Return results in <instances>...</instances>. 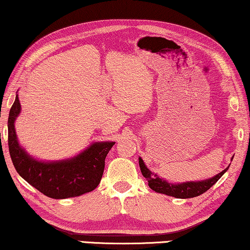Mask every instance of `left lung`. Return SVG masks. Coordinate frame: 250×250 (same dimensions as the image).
<instances>
[{"mask_svg":"<svg viewBox=\"0 0 250 250\" xmlns=\"http://www.w3.org/2000/svg\"><path fill=\"white\" fill-rule=\"evenodd\" d=\"M232 159L233 156L231 157V161ZM139 166L144 177L148 181L149 188L154 189L155 192L162 193V194H166L168 196H174L176 199H189V197H195L206 193L211 186H213L220 180V177L228 170L230 165L213 177L207 178V180L203 181L182 182V183H170V182L164 180L163 177H159L157 174H154L151 170L147 168L146 164L141 159V157H139Z\"/></svg>","mask_w":250,"mask_h":250,"instance_id":"left-lung-1","label":"left lung"}]
</instances>
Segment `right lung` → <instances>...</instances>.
<instances>
[{"label": "right lung", "mask_w": 250, "mask_h": 250, "mask_svg": "<svg viewBox=\"0 0 250 250\" xmlns=\"http://www.w3.org/2000/svg\"><path fill=\"white\" fill-rule=\"evenodd\" d=\"M21 112L18 94L7 120L9 150L19 175L30 185L51 199H68L83 195L98 188L105 166V157L114 141H96L70 158L40 161L19 143L16 124Z\"/></svg>", "instance_id": "right-lung-1"}]
</instances>
